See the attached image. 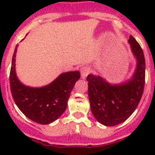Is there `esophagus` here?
Listing matches in <instances>:
<instances>
[{
    "label": "esophagus",
    "instance_id": "esophagus-1",
    "mask_svg": "<svg viewBox=\"0 0 155 155\" xmlns=\"http://www.w3.org/2000/svg\"><path fill=\"white\" fill-rule=\"evenodd\" d=\"M80 72H81V75H82V79H85L87 75L90 73L91 68H88V67L84 66V67H82V68H81Z\"/></svg>",
    "mask_w": 155,
    "mask_h": 155
}]
</instances>
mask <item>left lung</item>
I'll use <instances>...</instances> for the list:
<instances>
[{"label":"left lung","mask_w":155,"mask_h":155,"mask_svg":"<svg viewBox=\"0 0 155 155\" xmlns=\"http://www.w3.org/2000/svg\"><path fill=\"white\" fill-rule=\"evenodd\" d=\"M137 67L130 80L120 85H110L101 76L90 74L88 97L94 116L105 126H115L125 121L135 111L143 96L145 86V61L143 51L133 36H130Z\"/></svg>","instance_id":"obj_1"}]
</instances>
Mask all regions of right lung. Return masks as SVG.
<instances>
[{"label":"right lung","instance_id":"obj_1","mask_svg":"<svg viewBox=\"0 0 155 155\" xmlns=\"http://www.w3.org/2000/svg\"><path fill=\"white\" fill-rule=\"evenodd\" d=\"M16 45L12 59L10 73V90L12 98L21 112L31 121L48 124L55 121L66 110L70 93L80 78L79 71L61 74L46 86L33 88L19 82L15 74Z\"/></svg>","mask_w":155,"mask_h":155}]
</instances>
